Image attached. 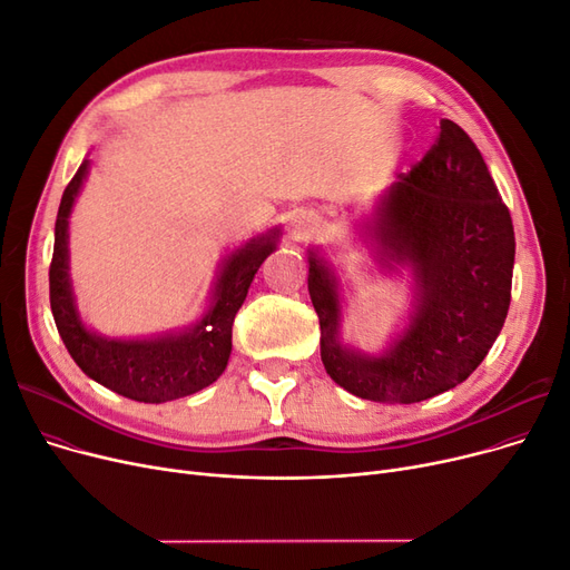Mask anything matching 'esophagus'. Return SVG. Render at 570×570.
<instances>
[{
    "label": "esophagus",
    "mask_w": 570,
    "mask_h": 570,
    "mask_svg": "<svg viewBox=\"0 0 570 570\" xmlns=\"http://www.w3.org/2000/svg\"><path fill=\"white\" fill-rule=\"evenodd\" d=\"M315 229H317V223H315V218H313L311 213H299L292 220V238L294 240H308V238H313Z\"/></svg>",
    "instance_id": "esophagus-1"
}]
</instances>
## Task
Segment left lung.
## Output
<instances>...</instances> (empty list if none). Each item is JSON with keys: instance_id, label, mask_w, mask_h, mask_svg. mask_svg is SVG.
Here are the masks:
<instances>
[{"instance_id": "8db88e82", "label": "left lung", "mask_w": 570, "mask_h": 570, "mask_svg": "<svg viewBox=\"0 0 570 570\" xmlns=\"http://www.w3.org/2000/svg\"><path fill=\"white\" fill-rule=\"evenodd\" d=\"M371 234L383 264H411L417 306L383 357L341 345L332 268L311 253L308 292L320 320L322 364L350 394L417 403L464 383L508 315L514 229L478 146L452 120L426 155L381 197Z\"/></svg>"}]
</instances>
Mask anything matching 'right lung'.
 Listing matches in <instances>:
<instances>
[{
    "label": "right lung",
    "instance_id": "1",
    "mask_svg": "<svg viewBox=\"0 0 570 570\" xmlns=\"http://www.w3.org/2000/svg\"><path fill=\"white\" fill-rule=\"evenodd\" d=\"M88 165L90 161L86 159L78 167L62 195L48 271L50 311L69 355L92 381L134 401L165 403L208 387L227 366L234 317L246 302L257 268L276 250L278 229L257 236L232 253L215 285L213 306L195 330L150 341L101 338L80 322L69 283V213L88 174Z\"/></svg>",
    "mask_w": 570,
    "mask_h": 570
}]
</instances>
